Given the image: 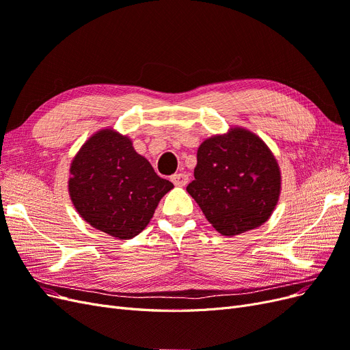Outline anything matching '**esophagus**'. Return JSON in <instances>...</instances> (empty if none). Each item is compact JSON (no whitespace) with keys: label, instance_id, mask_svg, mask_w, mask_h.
<instances>
[{"label":"esophagus","instance_id":"1","mask_svg":"<svg viewBox=\"0 0 350 350\" xmlns=\"http://www.w3.org/2000/svg\"><path fill=\"white\" fill-rule=\"evenodd\" d=\"M171 181L176 187H184L188 183V175H185V174H175V175L171 176Z\"/></svg>","mask_w":350,"mask_h":350}]
</instances>
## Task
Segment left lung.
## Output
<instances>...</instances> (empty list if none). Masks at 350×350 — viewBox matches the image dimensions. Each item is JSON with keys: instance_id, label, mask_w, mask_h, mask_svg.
Instances as JSON below:
<instances>
[{"instance_id": "left-lung-1", "label": "left lung", "mask_w": 350, "mask_h": 350, "mask_svg": "<svg viewBox=\"0 0 350 350\" xmlns=\"http://www.w3.org/2000/svg\"><path fill=\"white\" fill-rule=\"evenodd\" d=\"M282 174L257 134L232 126L206 139L197 150L194 181L187 187L220 235L235 237L267 221L276 208Z\"/></svg>"}]
</instances>
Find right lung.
Masks as SVG:
<instances>
[{"label":"right lung","instance_id":"right-lung-1","mask_svg":"<svg viewBox=\"0 0 350 350\" xmlns=\"http://www.w3.org/2000/svg\"><path fill=\"white\" fill-rule=\"evenodd\" d=\"M172 188L134 150L130 137L113 129L92 134L70 165L72 206L90 226L115 239L139 235Z\"/></svg>","mask_w":350,"mask_h":350}]
</instances>
